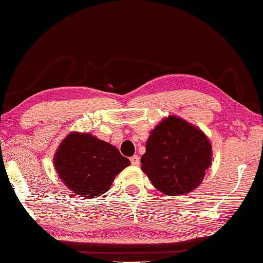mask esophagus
<instances>
[{"label": "esophagus", "mask_w": 263, "mask_h": 263, "mask_svg": "<svg viewBox=\"0 0 263 263\" xmlns=\"http://www.w3.org/2000/svg\"><path fill=\"white\" fill-rule=\"evenodd\" d=\"M130 161H131L133 166H138V164L140 163V159H139V157H138V155H133V157L130 158Z\"/></svg>", "instance_id": "esophagus-1"}]
</instances>
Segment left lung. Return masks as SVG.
I'll use <instances>...</instances> for the list:
<instances>
[{"instance_id": "obj_1", "label": "left lung", "mask_w": 263, "mask_h": 263, "mask_svg": "<svg viewBox=\"0 0 263 263\" xmlns=\"http://www.w3.org/2000/svg\"><path fill=\"white\" fill-rule=\"evenodd\" d=\"M211 155L210 141L199 128L171 116L151 132L140 162L155 188L177 196L201 184Z\"/></svg>"}]
</instances>
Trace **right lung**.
I'll return each mask as SVG.
<instances>
[{
  "mask_svg": "<svg viewBox=\"0 0 263 263\" xmlns=\"http://www.w3.org/2000/svg\"><path fill=\"white\" fill-rule=\"evenodd\" d=\"M128 164L115 146L88 133H70L54 157L60 179L74 194L87 198L108 191L116 175Z\"/></svg>",
  "mask_w": 263,
  "mask_h": 263,
  "instance_id": "add662e5",
  "label": "right lung"
}]
</instances>
